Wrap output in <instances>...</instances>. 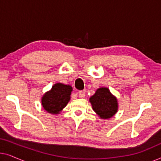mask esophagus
I'll return each instance as SVG.
<instances>
[{
    "instance_id": "1",
    "label": "esophagus",
    "mask_w": 161,
    "mask_h": 161,
    "mask_svg": "<svg viewBox=\"0 0 161 161\" xmlns=\"http://www.w3.org/2000/svg\"><path fill=\"white\" fill-rule=\"evenodd\" d=\"M78 95H79V97L83 98L86 96V92L84 91H80L78 92Z\"/></svg>"
}]
</instances>
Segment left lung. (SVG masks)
Segmentation results:
<instances>
[{
	"label": "left lung",
	"mask_w": 161,
	"mask_h": 161,
	"mask_svg": "<svg viewBox=\"0 0 161 161\" xmlns=\"http://www.w3.org/2000/svg\"><path fill=\"white\" fill-rule=\"evenodd\" d=\"M92 109L100 119H108L118 111L117 98L113 95L107 87H100L89 98Z\"/></svg>",
	"instance_id": "obj_1"
}]
</instances>
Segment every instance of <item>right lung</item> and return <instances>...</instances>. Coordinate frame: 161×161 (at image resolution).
<instances>
[{"label":"right lung","instance_id":"obj_1","mask_svg":"<svg viewBox=\"0 0 161 161\" xmlns=\"http://www.w3.org/2000/svg\"><path fill=\"white\" fill-rule=\"evenodd\" d=\"M72 92V88L70 85L61 83L54 84L51 89L45 92L42 97L41 102L44 110L54 115L60 114L70 100Z\"/></svg>","mask_w":161,"mask_h":161}]
</instances>
